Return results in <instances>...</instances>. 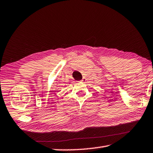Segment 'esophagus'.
<instances>
[{
    "label": "esophagus",
    "instance_id": "esophagus-1",
    "mask_svg": "<svg viewBox=\"0 0 153 153\" xmlns=\"http://www.w3.org/2000/svg\"><path fill=\"white\" fill-rule=\"evenodd\" d=\"M86 77H83V79L81 80V82H86Z\"/></svg>",
    "mask_w": 153,
    "mask_h": 153
}]
</instances>
